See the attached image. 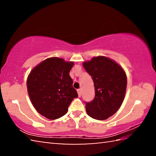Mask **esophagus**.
I'll return each mask as SVG.
<instances>
[{"label":"esophagus","mask_w":156,"mask_h":156,"mask_svg":"<svg viewBox=\"0 0 156 156\" xmlns=\"http://www.w3.org/2000/svg\"><path fill=\"white\" fill-rule=\"evenodd\" d=\"M77 91H78V96H79V97H80V96H81V95H82V91H81V89H78Z\"/></svg>","instance_id":"34e87169"}]
</instances>
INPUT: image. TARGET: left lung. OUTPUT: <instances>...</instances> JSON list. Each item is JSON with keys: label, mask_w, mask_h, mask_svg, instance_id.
Returning <instances> with one entry per match:
<instances>
[{"label": "left lung", "mask_w": 156, "mask_h": 156, "mask_svg": "<svg viewBox=\"0 0 156 156\" xmlns=\"http://www.w3.org/2000/svg\"><path fill=\"white\" fill-rule=\"evenodd\" d=\"M93 79L95 98L86 102L87 114L96 120H106L119 109L125 99L126 76L122 67L105 56L94 57L83 62Z\"/></svg>", "instance_id": "obj_1"}]
</instances>
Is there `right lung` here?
<instances>
[{
    "mask_svg": "<svg viewBox=\"0 0 156 156\" xmlns=\"http://www.w3.org/2000/svg\"><path fill=\"white\" fill-rule=\"evenodd\" d=\"M73 62L52 57L36 66L28 76L27 87L34 107L40 114L55 120L67 113L78 97L69 72Z\"/></svg>",
    "mask_w": 156,
    "mask_h": 156,
    "instance_id": "right-lung-1",
    "label": "right lung"
}]
</instances>
